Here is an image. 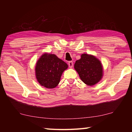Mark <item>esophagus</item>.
I'll list each match as a JSON object with an SVG mask.
<instances>
[{
    "label": "esophagus",
    "instance_id": "1",
    "mask_svg": "<svg viewBox=\"0 0 132 132\" xmlns=\"http://www.w3.org/2000/svg\"><path fill=\"white\" fill-rule=\"evenodd\" d=\"M68 64L70 68H72V67H73V62H72V61H69Z\"/></svg>",
    "mask_w": 132,
    "mask_h": 132
}]
</instances>
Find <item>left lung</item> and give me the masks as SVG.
<instances>
[{
	"mask_svg": "<svg viewBox=\"0 0 132 132\" xmlns=\"http://www.w3.org/2000/svg\"><path fill=\"white\" fill-rule=\"evenodd\" d=\"M75 69L83 82L88 86H93L101 80L103 67L100 61L94 56L87 54L81 55V58L74 64Z\"/></svg>",
	"mask_w": 132,
	"mask_h": 132,
	"instance_id": "8db88e82",
	"label": "left lung"
}]
</instances>
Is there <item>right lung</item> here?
Wrapping results in <instances>:
<instances>
[{
  "mask_svg": "<svg viewBox=\"0 0 132 132\" xmlns=\"http://www.w3.org/2000/svg\"><path fill=\"white\" fill-rule=\"evenodd\" d=\"M68 65L55 54H44L36 66V78L41 86L53 88L60 83L61 77Z\"/></svg>",
  "mask_w": 132,
  "mask_h": 132,
  "instance_id": "add662e5",
  "label": "right lung"
}]
</instances>
